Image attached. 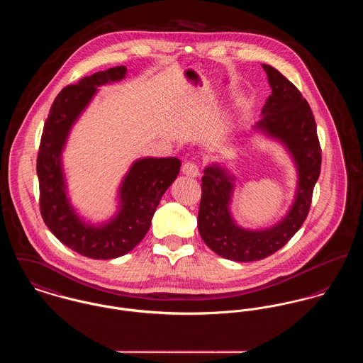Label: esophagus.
I'll list each match as a JSON object with an SVG mask.
<instances>
[{
    "instance_id": "34e87169",
    "label": "esophagus",
    "mask_w": 363,
    "mask_h": 363,
    "mask_svg": "<svg viewBox=\"0 0 363 363\" xmlns=\"http://www.w3.org/2000/svg\"><path fill=\"white\" fill-rule=\"evenodd\" d=\"M182 170H183V173H184L186 176H189V177H197V176H199V167H198L196 162H186V164L183 165Z\"/></svg>"
}]
</instances>
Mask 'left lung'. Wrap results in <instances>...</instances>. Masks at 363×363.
I'll list each match as a JSON object with an SVG mask.
<instances>
[{"label":"left lung","instance_id":"1","mask_svg":"<svg viewBox=\"0 0 363 363\" xmlns=\"http://www.w3.org/2000/svg\"><path fill=\"white\" fill-rule=\"evenodd\" d=\"M272 94L254 130L280 141L297 166L296 198L287 215L272 228L248 230L235 223L230 212L235 177L220 164L206 166L201 184L198 231L218 255L235 261H261L284 247L305 222L313 187L320 174L322 151L308 101L273 66L262 64Z\"/></svg>","mask_w":363,"mask_h":363}]
</instances>
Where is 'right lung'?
Returning <instances> with one entry per match:
<instances>
[{
    "label": "right lung",
    "mask_w": 363,
    "mask_h": 363,
    "mask_svg": "<svg viewBox=\"0 0 363 363\" xmlns=\"http://www.w3.org/2000/svg\"><path fill=\"white\" fill-rule=\"evenodd\" d=\"M126 66H115L83 77L62 89L51 105L37 155L40 212L44 223L67 248L93 259L119 258L144 238L166 190L180 172V160L141 158L133 162L119 187L113 218L91 225L72 206L66 193L62 151L67 135L99 86L126 77Z\"/></svg>",
    "instance_id": "right-lung-1"
}]
</instances>
